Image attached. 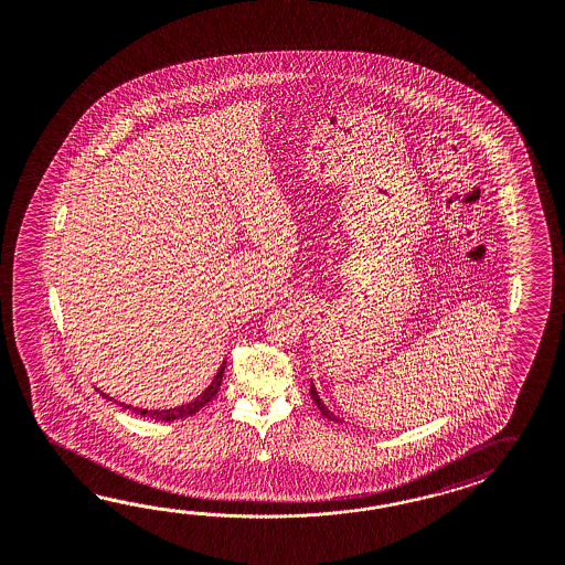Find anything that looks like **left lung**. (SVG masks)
<instances>
[{
	"instance_id": "8db88e82",
	"label": "left lung",
	"mask_w": 565,
	"mask_h": 565,
	"mask_svg": "<svg viewBox=\"0 0 565 565\" xmlns=\"http://www.w3.org/2000/svg\"><path fill=\"white\" fill-rule=\"evenodd\" d=\"M310 396H312V399L317 402L318 411L324 414V416H327L329 420H334V423H341V420H339V418H337V416H334V414H332L331 411H329V408H327V406L322 404V399H320V396H318L317 387H315V385L310 387Z\"/></svg>"
}]
</instances>
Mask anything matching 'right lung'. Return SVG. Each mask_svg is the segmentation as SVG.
Here are the masks:
<instances>
[{"label":"right lung","instance_id":"obj_1","mask_svg":"<svg viewBox=\"0 0 565 565\" xmlns=\"http://www.w3.org/2000/svg\"><path fill=\"white\" fill-rule=\"evenodd\" d=\"M224 367H226V363H222L221 370H218V373H216V375H214V380H212V384L207 385L206 390H204L198 398L193 399V402H190V404H183V406H178V408H169V411H142V408L125 406L122 402H120V406H125L128 411L140 414V416H149L152 420H167V423H169V420H178V418H185V416H192V414L198 413L200 408H204L207 402L218 394ZM102 396H104V398H108L106 394H102Z\"/></svg>","mask_w":565,"mask_h":565}]
</instances>
